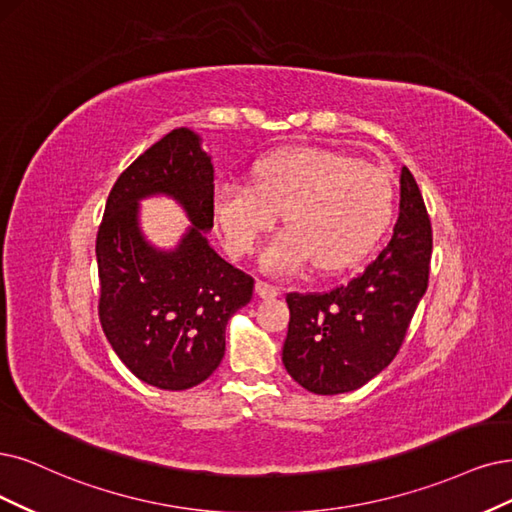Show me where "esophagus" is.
Wrapping results in <instances>:
<instances>
[{
	"instance_id": "34e87169",
	"label": "esophagus",
	"mask_w": 512,
	"mask_h": 512,
	"mask_svg": "<svg viewBox=\"0 0 512 512\" xmlns=\"http://www.w3.org/2000/svg\"><path fill=\"white\" fill-rule=\"evenodd\" d=\"M255 291H257V295L263 297V299L280 295V289H278V287L268 285V282H263V280H257V282H255Z\"/></svg>"
}]
</instances>
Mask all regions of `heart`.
Returning <instances> with one entry per match:
<instances>
[{
	"mask_svg": "<svg viewBox=\"0 0 512 512\" xmlns=\"http://www.w3.org/2000/svg\"><path fill=\"white\" fill-rule=\"evenodd\" d=\"M394 189L382 168L329 149L291 147L261 158L253 183L219 181L213 215L227 249L246 255L285 213L287 230L261 251L274 276L346 268L371 251L390 223Z\"/></svg>",
	"mask_w": 512,
	"mask_h": 512,
	"instance_id": "heart-1",
	"label": "heart"
}]
</instances>
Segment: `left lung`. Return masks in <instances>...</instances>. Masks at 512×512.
I'll return each instance as SVG.
<instances>
[{
  "instance_id": "8db88e82",
  "label": "left lung",
  "mask_w": 512,
  "mask_h": 512,
  "mask_svg": "<svg viewBox=\"0 0 512 512\" xmlns=\"http://www.w3.org/2000/svg\"><path fill=\"white\" fill-rule=\"evenodd\" d=\"M432 227L418 183L401 168L399 219L386 249L327 293H289L282 363L314 394H344L382 373L428 289Z\"/></svg>"
}]
</instances>
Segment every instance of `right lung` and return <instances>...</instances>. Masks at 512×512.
Returning a JSON list of instances; mask_svg holds the SVG:
<instances>
[{
	"label": "right lung",
	"instance_id": "obj_1",
	"mask_svg": "<svg viewBox=\"0 0 512 512\" xmlns=\"http://www.w3.org/2000/svg\"><path fill=\"white\" fill-rule=\"evenodd\" d=\"M213 164L202 139L175 128L111 187L97 234L99 318L120 361L160 390L202 384L225 354V325L253 297L255 280L221 259L213 227ZM173 197L192 226L175 250L146 242L138 202Z\"/></svg>",
	"mask_w": 512,
	"mask_h": 512
}]
</instances>
